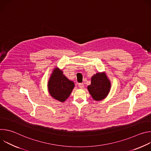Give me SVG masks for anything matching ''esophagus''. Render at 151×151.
<instances>
[{"mask_svg": "<svg viewBox=\"0 0 151 151\" xmlns=\"http://www.w3.org/2000/svg\"><path fill=\"white\" fill-rule=\"evenodd\" d=\"M78 87L81 89H83L84 88V84L83 83H80L78 84Z\"/></svg>", "mask_w": 151, "mask_h": 151, "instance_id": "esophagus-1", "label": "esophagus"}]
</instances>
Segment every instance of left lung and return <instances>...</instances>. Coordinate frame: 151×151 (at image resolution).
<instances>
[{"label": "left lung", "instance_id": "left-lung-1", "mask_svg": "<svg viewBox=\"0 0 151 151\" xmlns=\"http://www.w3.org/2000/svg\"><path fill=\"white\" fill-rule=\"evenodd\" d=\"M111 88V82L105 72H98L91 77V84L88 90L96 101H101L109 94Z\"/></svg>", "mask_w": 151, "mask_h": 151}]
</instances>
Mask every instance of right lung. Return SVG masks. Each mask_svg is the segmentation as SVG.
Here are the masks:
<instances>
[{"instance_id":"obj_1","label":"right lung","mask_w":151,"mask_h":151,"mask_svg":"<svg viewBox=\"0 0 151 151\" xmlns=\"http://www.w3.org/2000/svg\"><path fill=\"white\" fill-rule=\"evenodd\" d=\"M75 83L63 74L62 70L55 68L48 82V90L54 99L63 103L70 96Z\"/></svg>"}]
</instances>
